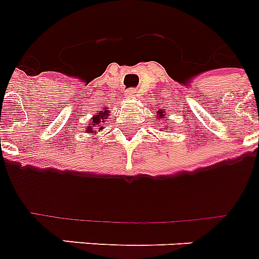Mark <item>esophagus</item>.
Wrapping results in <instances>:
<instances>
[{
	"label": "esophagus",
	"mask_w": 259,
	"mask_h": 259,
	"mask_svg": "<svg viewBox=\"0 0 259 259\" xmlns=\"http://www.w3.org/2000/svg\"><path fill=\"white\" fill-rule=\"evenodd\" d=\"M136 89H134V88H130V89H127V95L130 96V97H135V96H137L136 95Z\"/></svg>",
	"instance_id": "1"
}]
</instances>
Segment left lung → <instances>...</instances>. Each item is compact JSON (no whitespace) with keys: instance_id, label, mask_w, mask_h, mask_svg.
I'll return each instance as SVG.
<instances>
[{"instance_id":"8db88e82","label":"left lung","mask_w":259,"mask_h":259,"mask_svg":"<svg viewBox=\"0 0 259 259\" xmlns=\"http://www.w3.org/2000/svg\"><path fill=\"white\" fill-rule=\"evenodd\" d=\"M158 116H159V118H164V113H163V110H159V111H158ZM171 124H172V122H171ZM168 127H170V125H168Z\"/></svg>"}]
</instances>
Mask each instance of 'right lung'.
<instances>
[{"label":"right lung","mask_w":259,"mask_h":259,"mask_svg":"<svg viewBox=\"0 0 259 259\" xmlns=\"http://www.w3.org/2000/svg\"><path fill=\"white\" fill-rule=\"evenodd\" d=\"M107 115H109V110L104 109V110H102V111H100V113H98V115L93 116L92 122H91L88 124V130H87V132H91V134H92V135H95L96 132L104 130V127H102L101 122H104L105 119H106Z\"/></svg>","instance_id":"right-lung-1"}]
</instances>
